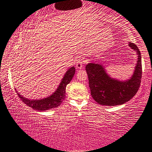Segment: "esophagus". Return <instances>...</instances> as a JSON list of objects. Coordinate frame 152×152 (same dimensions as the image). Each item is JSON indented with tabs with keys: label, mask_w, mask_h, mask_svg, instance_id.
Masks as SVG:
<instances>
[{
	"label": "esophagus",
	"mask_w": 152,
	"mask_h": 152,
	"mask_svg": "<svg viewBox=\"0 0 152 152\" xmlns=\"http://www.w3.org/2000/svg\"><path fill=\"white\" fill-rule=\"evenodd\" d=\"M84 64V60L83 58H79L78 60H77L76 61V68L78 69H81L83 68V65Z\"/></svg>",
	"instance_id": "34e87169"
}]
</instances>
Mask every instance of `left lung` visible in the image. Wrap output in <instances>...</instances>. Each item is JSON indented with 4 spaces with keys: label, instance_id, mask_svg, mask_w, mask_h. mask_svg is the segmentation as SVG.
<instances>
[{
    "label": "left lung",
    "instance_id": "1",
    "mask_svg": "<svg viewBox=\"0 0 152 152\" xmlns=\"http://www.w3.org/2000/svg\"><path fill=\"white\" fill-rule=\"evenodd\" d=\"M129 45L136 51L138 60L134 74L127 81L111 78L100 64L90 63L86 66L91 94L97 103L107 106L123 104L132 99L140 88L142 76L141 53L133 43H129Z\"/></svg>",
    "mask_w": 152,
    "mask_h": 152
}]
</instances>
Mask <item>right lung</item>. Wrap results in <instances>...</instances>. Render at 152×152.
<instances>
[{
	"label": "right lung",
	"mask_w": 152,
	"mask_h": 152,
	"mask_svg": "<svg viewBox=\"0 0 152 152\" xmlns=\"http://www.w3.org/2000/svg\"><path fill=\"white\" fill-rule=\"evenodd\" d=\"M75 68L72 67L71 68L66 72V73L61 80V83L56 91L46 99L42 100H31L27 99L23 97L21 95L17 93L20 100L27 104L28 107H31L32 109L37 110H47L53 108H56L60 106L66 97V88L67 84L70 83L72 79L75 74Z\"/></svg>",
	"instance_id": "obj_1"
}]
</instances>
